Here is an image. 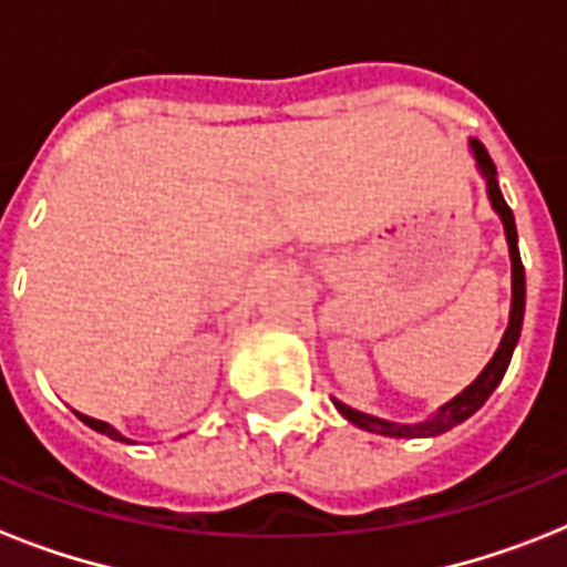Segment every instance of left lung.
Returning a JSON list of instances; mask_svg holds the SVG:
<instances>
[{
	"label": "left lung",
	"instance_id": "left-lung-1",
	"mask_svg": "<svg viewBox=\"0 0 567 567\" xmlns=\"http://www.w3.org/2000/svg\"><path fill=\"white\" fill-rule=\"evenodd\" d=\"M467 150L474 155L476 173L483 176L485 182V194H488V203H492L494 214L501 217L503 223V235H506V247H509V261H512V306H509V327L503 332L501 344L494 350V355L488 359L480 377L471 382L467 388H462L453 400H447L444 405H439L430 417H423L417 423H396L385 421V417H377V414L359 412L353 405L341 403V400H332L336 409L344 414L347 421L355 423L359 430L377 432V435H385V439H435L441 432L453 430L462 421H467L471 414L480 412L483 403L494 394V388L501 385L503 373L509 368L512 353L518 347L520 327H524V306H527V276H524V265H520V252H518V229H515V214L506 205L501 194V185H497V167H494L492 155L485 153V146L471 137L467 141Z\"/></svg>",
	"mask_w": 567,
	"mask_h": 567
}]
</instances>
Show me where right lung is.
I'll return each mask as SVG.
<instances>
[{
	"label": "right lung",
	"mask_w": 567,
	"mask_h": 567,
	"mask_svg": "<svg viewBox=\"0 0 567 567\" xmlns=\"http://www.w3.org/2000/svg\"><path fill=\"white\" fill-rule=\"evenodd\" d=\"M79 414V421L82 423H87V426H91V430H96L100 432V435H109L111 441H123V444H135V441L132 439H126V435H123V432L120 430H114V426H111V423H105V421H96V417H87V414H82V412H75Z\"/></svg>",
	"instance_id": "obj_1"
}]
</instances>
